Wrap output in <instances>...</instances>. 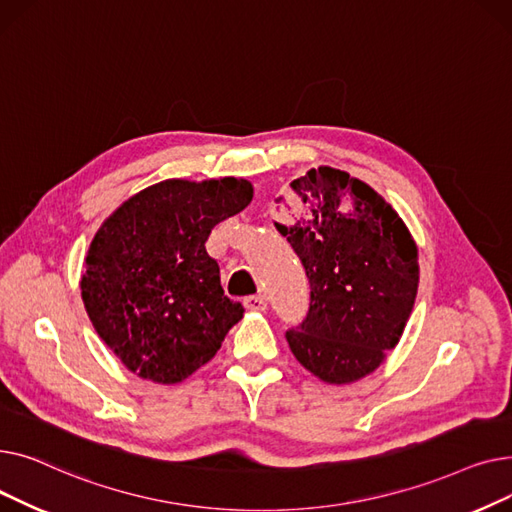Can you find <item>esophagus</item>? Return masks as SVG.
Wrapping results in <instances>:
<instances>
[{
  "label": "esophagus",
  "instance_id": "esophagus-1",
  "mask_svg": "<svg viewBox=\"0 0 512 512\" xmlns=\"http://www.w3.org/2000/svg\"><path fill=\"white\" fill-rule=\"evenodd\" d=\"M245 307L249 311H265L267 309V299L263 297V294H253V297L245 299Z\"/></svg>",
  "mask_w": 512,
  "mask_h": 512
}]
</instances>
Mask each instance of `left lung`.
<instances>
[{
  "mask_svg": "<svg viewBox=\"0 0 512 512\" xmlns=\"http://www.w3.org/2000/svg\"><path fill=\"white\" fill-rule=\"evenodd\" d=\"M290 188L305 213L274 226L305 267L311 303L286 332L288 346L319 380H361L407 326L419 284L417 245L398 213L346 172L321 166Z\"/></svg>",
  "mask_w": 512,
  "mask_h": 512,
  "instance_id": "1",
  "label": "left lung"
}]
</instances>
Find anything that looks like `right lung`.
Here are the masks:
<instances>
[{
  "label": "right lung",
  "mask_w": 512,
  "mask_h": 512,
  "mask_svg": "<svg viewBox=\"0 0 512 512\" xmlns=\"http://www.w3.org/2000/svg\"><path fill=\"white\" fill-rule=\"evenodd\" d=\"M251 199L242 178L166 180L124 201L97 230L80 280L85 309L139 378L182 382L245 313L224 294L205 240Z\"/></svg>",
  "instance_id": "obj_1"
}]
</instances>
